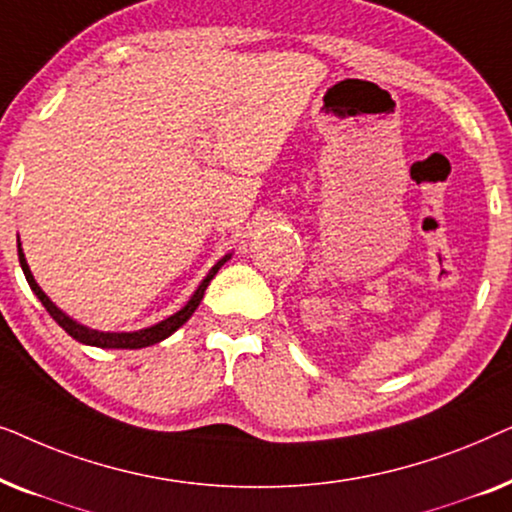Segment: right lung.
<instances>
[{
    "label": "right lung",
    "instance_id": "add662e5",
    "mask_svg": "<svg viewBox=\"0 0 512 512\" xmlns=\"http://www.w3.org/2000/svg\"><path fill=\"white\" fill-rule=\"evenodd\" d=\"M230 258V254L228 256H223L219 263L214 265L212 270H209V275L202 279V284L198 286V291L193 293L191 296V300H188V303L181 307V310L177 312V314H172V317H167L165 321H160V324H156V326H149V328H142V331H132V333H104V331H93V328H88V326H83V324H79V321H74L72 317H67L65 312L60 310L58 305L53 303L51 298L46 296L44 291H41V286L34 282V277H32V272H30V265H27V261H25V254H23V249H20V240H18V261H20V268H23V272H25V279H27V284H30V289L34 291V296H37L39 300H41V305L46 307V312L51 314V317L58 321V324L65 328V331L72 335L74 340H79V342H83V345H93V347H104V349H142V347H149V345H156V342H160V340H165V338H170V335L177 331V328H181L186 324L188 319H191V314L198 310V305H200V300H202V296H205V289L209 286V282H212L214 279V275L216 272H219V268L223 263H226Z\"/></svg>",
    "mask_w": 512,
    "mask_h": 512
}]
</instances>
